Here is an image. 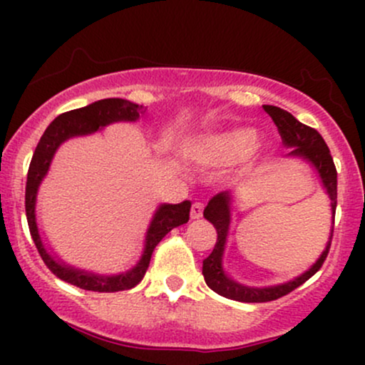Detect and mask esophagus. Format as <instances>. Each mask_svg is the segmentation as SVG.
I'll use <instances>...</instances> for the list:
<instances>
[{
	"instance_id": "obj_1",
	"label": "esophagus",
	"mask_w": 365,
	"mask_h": 365,
	"mask_svg": "<svg viewBox=\"0 0 365 365\" xmlns=\"http://www.w3.org/2000/svg\"><path fill=\"white\" fill-rule=\"evenodd\" d=\"M202 209H204L202 202L195 200V202L192 204V207H190V217H192V220H199V217L202 216Z\"/></svg>"
}]
</instances>
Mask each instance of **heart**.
Wrapping results in <instances>:
<instances>
[{
    "label": "heart",
    "instance_id": "heart-1",
    "mask_svg": "<svg viewBox=\"0 0 365 365\" xmlns=\"http://www.w3.org/2000/svg\"><path fill=\"white\" fill-rule=\"evenodd\" d=\"M257 149V133L249 127L206 130L182 140V153L192 161L207 166L242 161Z\"/></svg>",
    "mask_w": 365,
    "mask_h": 365
}]
</instances>
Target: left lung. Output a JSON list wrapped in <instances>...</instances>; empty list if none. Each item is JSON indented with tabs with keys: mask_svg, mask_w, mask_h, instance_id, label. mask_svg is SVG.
I'll use <instances>...</instances> for the list:
<instances>
[{
	"mask_svg": "<svg viewBox=\"0 0 365 365\" xmlns=\"http://www.w3.org/2000/svg\"><path fill=\"white\" fill-rule=\"evenodd\" d=\"M262 108L273 118L276 127H278L284 148L290 149V153L284 158L302 159V161L311 166L314 173H316V177L321 183V188L329 199L331 230L328 242H326V247L322 249L319 257L304 273L293 276L292 279H287V282L282 283L250 284L238 279L233 274L232 267V249L235 244L233 242L230 244V238H232V235H235L233 233L235 230H232L233 212L237 211L235 194H233V190H223L217 192L215 197H211L207 206L204 207V217L215 225L217 232V240L212 252L202 261L204 279H206L207 287L212 292H216L217 295L249 304L269 302V300L279 299V297L287 295V293L299 288L300 284L307 282L311 276L319 271L326 255H328L331 237H333L334 211H336V168H334L333 158H331V153L324 139H322L316 130L300 123L295 116L282 110V108L271 106V104H264Z\"/></svg>",
	"mask_w": 365,
	"mask_h": 365,
	"instance_id": "1",
	"label": "left lung"
}]
</instances>
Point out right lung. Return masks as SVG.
Returning <instances> with one entry per match:
<instances>
[{
    "label": "right lung",
    "mask_w": 365,
    "mask_h": 365,
    "mask_svg": "<svg viewBox=\"0 0 365 365\" xmlns=\"http://www.w3.org/2000/svg\"><path fill=\"white\" fill-rule=\"evenodd\" d=\"M142 113H144L142 104H135L128 99L120 98L101 99V101L91 103L87 106L78 108V110L63 113L44 130L43 137H41L34 150V156H32L31 166H29L27 187H25V215H27L32 240H34L46 266L58 278L78 288H83V290L121 292L135 287L148 271L154 247L163 240L166 233L180 225L187 223L188 216H190V200H183L180 204H159L150 216L137 254L133 255V259L127 266H123V269L115 271V273H99V271L77 267L73 264L63 261L48 244L44 233L41 232L39 225H37V194H39V187L44 182L46 175L49 173L51 163L60 145L73 139V137H83L99 132L111 123H121V121L133 123L140 118Z\"/></svg>",
    "instance_id": "obj_1"
}]
</instances>
